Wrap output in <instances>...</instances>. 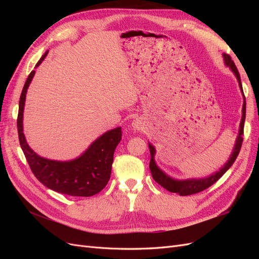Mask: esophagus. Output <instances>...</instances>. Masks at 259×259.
Wrapping results in <instances>:
<instances>
[{
    "label": "esophagus",
    "mask_w": 259,
    "mask_h": 259,
    "mask_svg": "<svg viewBox=\"0 0 259 259\" xmlns=\"http://www.w3.org/2000/svg\"><path fill=\"white\" fill-rule=\"evenodd\" d=\"M132 126H133V128H134V130L139 131L140 128H142V122H140L138 119H136V120H134V121L132 122Z\"/></svg>",
    "instance_id": "esophagus-1"
}]
</instances>
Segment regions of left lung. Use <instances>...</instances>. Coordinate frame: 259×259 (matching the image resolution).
<instances>
[{"mask_svg":"<svg viewBox=\"0 0 259 259\" xmlns=\"http://www.w3.org/2000/svg\"><path fill=\"white\" fill-rule=\"evenodd\" d=\"M224 57V62L227 67H229V69L233 72V74L236 75L241 93L243 95V107H242V117H241V122H240V128H239V134L237 136L236 139V144H234V147L232 149V153L229 156V160L227 161L224 166H222L219 168V170L215 171V173L210 174L207 177L204 178H189V179H175L173 177H170L168 175H166L164 171L156 165L155 160H154V155H155V148L149 143V150H150V170H151V175L153 177V179L155 180L156 183L159 185H161L164 189L168 190L169 192H174V193H178L179 195H190V194H194L201 192L203 190L207 189L208 187H210L213 184H215L217 180L221 178L227 170H228L232 164L236 161L237 156L241 150V146H242V142H243V130H244V122H245V113H246V103H245V97H244V93H243V89H242V83H241V79H240V74L238 69L234 65L233 60H231V57L229 55L227 54H223Z\"/></svg>","mask_w":259,"mask_h":259,"instance_id":"left-lung-1","label":"left lung"}]
</instances>
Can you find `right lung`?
Listing matches in <instances>:
<instances>
[{
    "label": "right lung",
    "mask_w": 259,
    "mask_h": 259,
    "mask_svg": "<svg viewBox=\"0 0 259 259\" xmlns=\"http://www.w3.org/2000/svg\"><path fill=\"white\" fill-rule=\"evenodd\" d=\"M48 54L49 51H46L35 68L42 64ZM34 74L33 70L23 86L17 117L19 143L29 166L38 182L54 191L72 197H92L103 190L110 179L113 154L122 138V130L116 127L106 132L73 160H50L36 154L27 143L22 124L26 94Z\"/></svg>",
    "instance_id": "obj_1"
}]
</instances>
